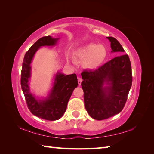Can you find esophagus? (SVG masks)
Returning a JSON list of instances; mask_svg holds the SVG:
<instances>
[{
    "instance_id": "1",
    "label": "esophagus",
    "mask_w": 154,
    "mask_h": 154,
    "mask_svg": "<svg viewBox=\"0 0 154 154\" xmlns=\"http://www.w3.org/2000/svg\"><path fill=\"white\" fill-rule=\"evenodd\" d=\"M82 79L81 78H78V83L79 85H81V83L82 82Z\"/></svg>"
}]
</instances>
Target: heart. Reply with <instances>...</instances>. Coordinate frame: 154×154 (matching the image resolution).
I'll return each instance as SVG.
<instances>
[{
    "mask_svg": "<svg viewBox=\"0 0 154 154\" xmlns=\"http://www.w3.org/2000/svg\"><path fill=\"white\" fill-rule=\"evenodd\" d=\"M107 55V50L103 45L88 44L78 48L74 51L76 58L83 60V66L87 69H94L103 62ZM69 60V58H67Z\"/></svg>",
    "mask_w": 154,
    "mask_h": 154,
    "instance_id": "1",
    "label": "heart"
}]
</instances>
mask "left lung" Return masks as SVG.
<instances>
[{
    "mask_svg": "<svg viewBox=\"0 0 154 154\" xmlns=\"http://www.w3.org/2000/svg\"><path fill=\"white\" fill-rule=\"evenodd\" d=\"M110 42L111 52L125 51L114 37ZM82 87L88 114L96 120H103L119 114L123 109L132 86V67L127 54L112 59L94 71L82 73Z\"/></svg>",
    "mask_w": 154,
    "mask_h": 154,
    "instance_id": "1",
    "label": "left lung"
}]
</instances>
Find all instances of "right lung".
Returning a JSON list of instances; mask_svg holds the SVG:
<instances>
[{
	"mask_svg": "<svg viewBox=\"0 0 154 154\" xmlns=\"http://www.w3.org/2000/svg\"><path fill=\"white\" fill-rule=\"evenodd\" d=\"M60 38L44 36L37 40L27 51L22 63L21 87L27 107L31 112L42 119L54 121L59 119L66 110L67 103L72 93L78 85L76 74L66 75L58 72L54 78L53 87L46 97L36 98L29 87L32 62L36 51L44 46H54Z\"/></svg>",
	"mask_w": 154,
	"mask_h": 154,
	"instance_id": "obj_1",
	"label": "right lung"
}]
</instances>
